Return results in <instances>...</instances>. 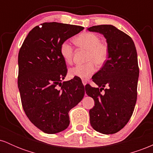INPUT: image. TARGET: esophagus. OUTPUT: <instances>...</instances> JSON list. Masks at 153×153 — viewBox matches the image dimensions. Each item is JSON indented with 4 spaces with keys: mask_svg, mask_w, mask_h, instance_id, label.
Masks as SVG:
<instances>
[{
    "mask_svg": "<svg viewBox=\"0 0 153 153\" xmlns=\"http://www.w3.org/2000/svg\"><path fill=\"white\" fill-rule=\"evenodd\" d=\"M82 84H83L84 85H85L87 83V80H85V79H82Z\"/></svg>",
    "mask_w": 153,
    "mask_h": 153,
    "instance_id": "34e87169",
    "label": "esophagus"
}]
</instances>
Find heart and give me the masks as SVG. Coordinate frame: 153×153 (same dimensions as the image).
<instances>
[{"instance_id": "1", "label": "heart", "mask_w": 153, "mask_h": 153, "mask_svg": "<svg viewBox=\"0 0 153 153\" xmlns=\"http://www.w3.org/2000/svg\"><path fill=\"white\" fill-rule=\"evenodd\" d=\"M75 42L79 47L88 50L85 57V61L88 62L70 68L68 74L71 78H88L94 73L96 65L101 67L106 62L109 53L108 45L101 42L99 35L91 32L80 34L76 38ZM59 53L65 62L71 64L73 57V48L71 44L64 42L59 48Z\"/></svg>"}]
</instances>
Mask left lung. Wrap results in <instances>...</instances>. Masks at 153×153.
I'll use <instances>...</instances> for the list:
<instances>
[{
    "mask_svg": "<svg viewBox=\"0 0 153 153\" xmlns=\"http://www.w3.org/2000/svg\"><path fill=\"white\" fill-rule=\"evenodd\" d=\"M88 30L102 34L109 51L106 62L92 78L98 88L85 87L95 102L89 111L91 125L102 134H114L127 124L136 104L139 77L136 47L129 35L112 25L94 26ZM103 90L104 93H101Z\"/></svg>",
    "mask_w": 153,
    "mask_h": 153,
    "instance_id": "8db88e82",
    "label": "left lung"
}]
</instances>
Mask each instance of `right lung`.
I'll return each mask as SVG.
<instances>
[{
    "label": "right lung",
    "instance_id": "obj_1",
    "mask_svg": "<svg viewBox=\"0 0 153 153\" xmlns=\"http://www.w3.org/2000/svg\"><path fill=\"white\" fill-rule=\"evenodd\" d=\"M80 26L46 22L29 31L19 52L18 87L23 108L31 122L47 134L60 132L70 124L68 113L83 98L75 80H62L67 66L61 45L78 34Z\"/></svg>",
    "mask_w": 153,
    "mask_h": 153
}]
</instances>
